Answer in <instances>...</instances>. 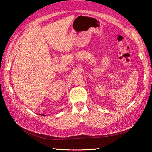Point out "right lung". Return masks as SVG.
Segmentation results:
<instances>
[{
	"label": "right lung",
	"instance_id": "right-lung-1",
	"mask_svg": "<svg viewBox=\"0 0 152 152\" xmlns=\"http://www.w3.org/2000/svg\"><path fill=\"white\" fill-rule=\"evenodd\" d=\"M41 115H42V114H41Z\"/></svg>",
	"mask_w": 152,
	"mask_h": 152
}]
</instances>
